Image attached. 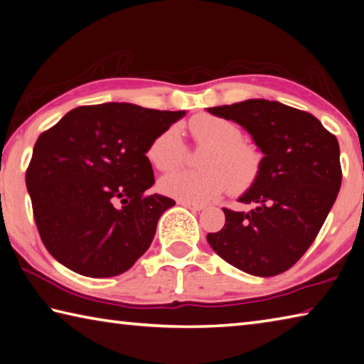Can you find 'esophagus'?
<instances>
[{"label":"esophagus","mask_w":364,"mask_h":364,"mask_svg":"<svg viewBox=\"0 0 364 364\" xmlns=\"http://www.w3.org/2000/svg\"><path fill=\"white\" fill-rule=\"evenodd\" d=\"M178 203L183 205L184 208H189V210H193V211L203 210V205H199V203H193V202H186V200H178Z\"/></svg>","instance_id":"34e87169"}]
</instances>
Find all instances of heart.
Instances as JSON below:
<instances>
[{
    "label": "heart",
    "instance_id": "obj_1",
    "mask_svg": "<svg viewBox=\"0 0 364 364\" xmlns=\"http://www.w3.org/2000/svg\"><path fill=\"white\" fill-rule=\"evenodd\" d=\"M189 130L197 144L208 146L202 171L176 170L161 178L164 194L178 200L205 203L216 199L229 186L234 193L247 191L261 170V154L242 141V132L228 119L200 114L189 121ZM186 157L181 132L176 125L165 129L149 144L148 159L157 170L168 171Z\"/></svg>",
    "mask_w": 364,
    "mask_h": 364
}]
</instances>
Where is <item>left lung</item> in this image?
<instances>
[{"mask_svg": "<svg viewBox=\"0 0 364 364\" xmlns=\"http://www.w3.org/2000/svg\"><path fill=\"white\" fill-rule=\"evenodd\" d=\"M207 111L242 125L264 154L256 181L239 197L251 210L223 208L226 223L207 235L210 247L250 275L285 272L312 245L338 197V138L310 113L264 98Z\"/></svg>", "mask_w": 364, "mask_h": 364, "instance_id": "8db88e82", "label": "left lung"}]
</instances>
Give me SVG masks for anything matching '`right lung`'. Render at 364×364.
Masks as SVG:
<instances>
[{
  "label": "right lung",
  "instance_id": "right-lung-1",
  "mask_svg": "<svg viewBox=\"0 0 364 364\" xmlns=\"http://www.w3.org/2000/svg\"><path fill=\"white\" fill-rule=\"evenodd\" d=\"M186 111L132 103L79 107L43 132L26 189L44 247L73 272L107 279L129 270L151 245L175 200L146 196L149 144Z\"/></svg>",
  "mask_w": 364,
  "mask_h": 364
}]
</instances>
